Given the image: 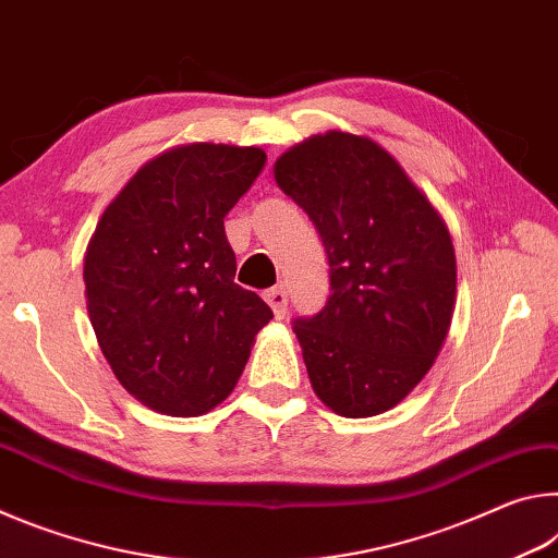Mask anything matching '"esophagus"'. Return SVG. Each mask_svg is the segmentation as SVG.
Instances as JSON below:
<instances>
[{"label": "esophagus", "mask_w": 558, "mask_h": 558, "mask_svg": "<svg viewBox=\"0 0 558 558\" xmlns=\"http://www.w3.org/2000/svg\"><path fill=\"white\" fill-rule=\"evenodd\" d=\"M263 298H266V302L270 305V310H272V315H276V319H280L282 315H286V310H288V295H286V290H282V288H270V290L263 292Z\"/></svg>", "instance_id": "34e87169"}]
</instances>
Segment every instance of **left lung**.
Wrapping results in <instances>:
<instances>
[{"label":"left lung","instance_id":"1","mask_svg":"<svg viewBox=\"0 0 558 558\" xmlns=\"http://www.w3.org/2000/svg\"><path fill=\"white\" fill-rule=\"evenodd\" d=\"M323 235L329 298L295 335L317 399L372 418L409 396L436 362L456 310V248L440 211L389 149L329 130L272 165Z\"/></svg>","mask_w":558,"mask_h":558}]
</instances>
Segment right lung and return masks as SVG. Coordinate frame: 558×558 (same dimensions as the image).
Listing matches in <instances>:
<instances>
[{"instance_id":"right-lung-1","label":"right lung","mask_w":558,"mask_h":558,"mask_svg":"<svg viewBox=\"0 0 558 558\" xmlns=\"http://www.w3.org/2000/svg\"><path fill=\"white\" fill-rule=\"evenodd\" d=\"M260 147L192 143L137 169L83 256L88 317L122 389L194 418L233 391L272 313L235 286L223 216L256 182Z\"/></svg>"}]
</instances>
